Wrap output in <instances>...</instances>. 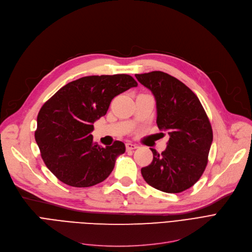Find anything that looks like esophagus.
<instances>
[{"instance_id":"esophagus-1","label":"esophagus","mask_w":252,"mask_h":252,"mask_svg":"<svg viewBox=\"0 0 252 252\" xmlns=\"http://www.w3.org/2000/svg\"><path fill=\"white\" fill-rule=\"evenodd\" d=\"M126 147L127 151H131V150H135V149L138 148V146H137L136 144H133V143H130V142L126 144Z\"/></svg>"}]
</instances>
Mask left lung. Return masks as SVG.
<instances>
[{"mask_svg":"<svg viewBox=\"0 0 252 252\" xmlns=\"http://www.w3.org/2000/svg\"><path fill=\"white\" fill-rule=\"evenodd\" d=\"M135 76L152 92L157 126L169 135L164 151L151 148L153 160L141 169L142 176L157 190L181 193L200 179L207 165L213 143L209 119L198 97L178 78L162 71Z\"/></svg>","mask_w":252,"mask_h":252,"instance_id":"8db88e82","label":"left lung"}]
</instances>
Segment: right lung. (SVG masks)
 <instances>
[{
    "mask_svg": "<svg viewBox=\"0 0 252 252\" xmlns=\"http://www.w3.org/2000/svg\"><path fill=\"white\" fill-rule=\"evenodd\" d=\"M138 83L128 74L91 75L56 92L37 114L34 138L46 166L59 181L86 188L107 179L125 144L101 147L91 133L114 97Z\"/></svg>",
    "mask_w": 252,
    "mask_h": 252,
    "instance_id": "obj_1",
    "label": "right lung"
}]
</instances>
